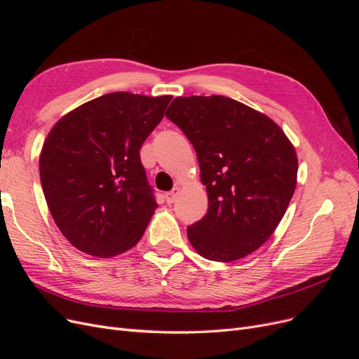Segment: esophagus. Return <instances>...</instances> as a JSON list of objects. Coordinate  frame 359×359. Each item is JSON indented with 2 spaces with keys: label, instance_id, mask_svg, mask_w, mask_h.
I'll use <instances>...</instances> for the list:
<instances>
[{
  "label": "esophagus",
  "instance_id": "1",
  "mask_svg": "<svg viewBox=\"0 0 359 359\" xmlns=\"http://www.w3.org/2000/svg\"><path fill=\"white\" fill-rule=\"evenodd\" d=\"M180 191H181L180 187H173L172 191H169V193L165 194L166 202H168V203H173V202H175V199H177V196L180 194Z\"/></svg>",
  "mask_w": 359,
  "mask_h": 359
}]
</instances>
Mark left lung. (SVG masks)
I'll return each mask as SVG.
<instances>
[{
	"label": "left lung",
	"instance_id": "left-lung-1",
	"mask_svg": "<svg viewBox=\"0 0 359 359\" xmlns=\"http://www.w3.org/2000/svg\"><path fill=\"white\" fill-rule=\"evenodd\" d=\"M166 116L196 151L208 212L187 227L196 252L233 262L264 245L297 187L298 157L283 130L224 95L177 97Z\"/></svg>",
	"mask_w": 359,
	"mask_h": 359
}]
</instances>
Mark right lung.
I'll return each instance as SVG.
<instances>
[{
  "mask_svg": "<svg viewBox=\"0 0 359 359\" xmlns=\"http://www.w3.org/2000/svg\"><path fill=\"white\" fill-rule=\"evenodd\" d=\"M170 100L109 93L52 127L39 160L41 187L53 222L81 252L112 257L142 238L158 205L139 149Z\"/></svg>",
  "mask_w": 359,
  "mask_h": 359,
  "instance_id": "right-lung-1",
  "label": "right lung"
}]
</instances>
